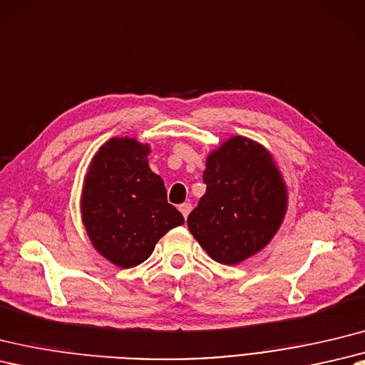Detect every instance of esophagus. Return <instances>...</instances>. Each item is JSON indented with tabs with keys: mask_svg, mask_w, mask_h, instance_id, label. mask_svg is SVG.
Wrapping results in <instances>:
<instances>
[{
	"mask_svg": "<svg viewBox=\"0 0 365 365\" xmlns=\"http://www.w3.org/2000/svg\"><path fill=\"white\" fill-rule=\"evenodd\" d=\"M179 210H180V213L183 215V217L186 219V217H188V215L191 213L192 207H191V203H182V205L179 207Z\"/></svg>",
	"mask_w": 365,
	"mask_h": 365,
	"instance_id": "obj_1",
	"label": "esophagus"
}]
</instances>
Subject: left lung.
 I'll list each match as a JSON object with an SVG mask.
<instances>
[{"label":"left lung","instance_id":"obj_1","mask_svg":"<svg viewBox=\"0 0 365 365\" xmlns=\"http://www.w3.org/2000/svg\"><path fill=\"white\" fill-rule=\"evenodd\" d=\"M207 191L188 228L211 259L235 266L272 241L287 211V188L261 143L233 135L207 157Z\"/></svg>","mask_w":365,"mask_h":365}]
</instances>
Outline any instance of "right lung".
<instances>
[{"label": "right lung", "instance_id": "1", "mask_svg": "<svg viewBox=\"0 0 365 365\" xmlns=\"http://www.w3.org/2000/svg\"><path fill=\"white\" fill-rule=\"evenodd\" d=\"M149 154L148 143L113 137L96 150L83 177L81 217L88 240L121 269L141 264L162 236L185 224L166 200L162 177L150 171Z\"/></svg>", "mask_w": 365, "mask_h": 365}]
</instances>
